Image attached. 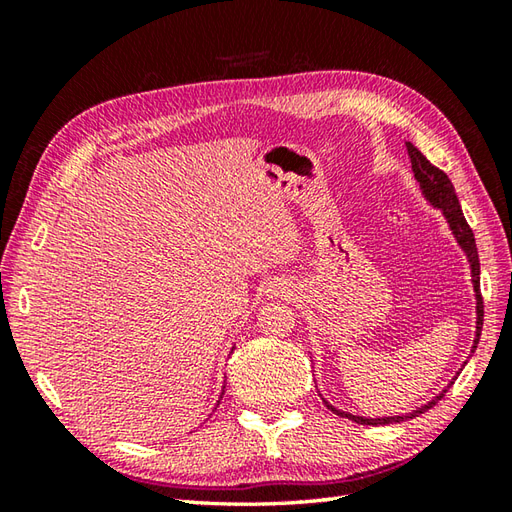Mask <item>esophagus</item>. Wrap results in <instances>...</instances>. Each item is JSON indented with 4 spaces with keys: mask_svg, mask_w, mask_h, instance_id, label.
<instances>
[{
    "mask_svg": "<svg viewBox=\"0 0 512 512\" xmlns=\"http://www.w3.org/2000/svg\"><path fill=\"white\" fill-rule=\"evenodd\" d=\"M279 290H286V288H275L273 292H277V295H279Z\"/></svg>",
    "mask_w": 512,
    "mask_h": 512,
    "instance_id": "1",
    "label": "esophagus"
}]
</instances>
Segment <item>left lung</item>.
Masks as SVG:
<instances>
[{
    "label": "left lung",
    "instance_id": "8db88e82",
    "mask_svg": "<svg viewBox=\"0 0 512 512\" xmlns=\"http://www.w3.org/2000/svg\"><path fill=\"white\" fill-rule=\"evenodd\" d=\"M407 151H409V158H411V169H413V176L420 182V191L424 195V200H427L433 209H438L442 213L444 220L449 224V231L453 235L455 242L462 248V253L466 255V262H469L471 268V284H473V292H475V339H473V347L471 352H475L477 343H480V334H482V323H484V301H482V292H480V257H477V246H475V235L471 231V226L466 224L464 220V213H462V206L458 202V195H455L453 184L449 180L447 173L442 169L433 167L431 162L420 154L418 147H413L411 143H407ZM466 365V363H464ZM460 376V372L453 376L451 383L444 387L438 396H433L429 402H424L422 407L413 409L409 413H400V416H380V418H367V416H358V413H350V411H343L339 407L330 405L328 400L323 398L325 407H328L332 413L341 418H347L352 422H361V424H394V422H405L420 416V413L429 411L433 405H436L438 400H442V396L447 394V389L455 383V378Z\"/></svg>",
    "mask_w": 512,
    "mask_h": 512
}]
</instances>
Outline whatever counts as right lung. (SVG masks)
<instances>
[{"label": "right lung", "instance_id": "add662e5", "mask_svg": "<svg viewBox=\"0 0 512 512\" xmlns=\"http://www.w3.org/2000/svg\"><path fill=\"white\" fill-rule=\"evenodd\" d=\"M222 394H224V387H222ZM222 394H220V398H222ZM217 402H220V400H217Z\"/></svg>", "mask_w": 512, "mask_h": 512}]
</instances>
